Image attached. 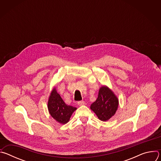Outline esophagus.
Listing matches in <instances>:
<instances>
[{"label":"esophagus","mask_w":161,"mask_h":161,"mask_svg":"<svg viewBox=\"0 0 161 161\" xmlns=\"http://www.w3.org/2000/svg\"><path fill=\"white\" fill-rule=\"evenodd\" d=\"M78 106H83V105H84L85 104V101H78Z\"/></svg>","instance_id":"esophagus-1"}]
</instances>
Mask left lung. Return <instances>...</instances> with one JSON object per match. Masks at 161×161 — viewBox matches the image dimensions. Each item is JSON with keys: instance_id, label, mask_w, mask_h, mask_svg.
Returning a JSON list of instances; mask_svg holds the SVG:
<instances>
[{"instance_id": "obj_1", "label": "left lung", "mask_w": 161, "mask_h": 161, "mask_svg": "<svg viewBox=\"0 0 161 161\" xmlns=\"http://www.w3.org/2000/svg\"><path fill=\"white\" fill-rule=\"evenodd\" d=\"M119 99L106 85H103L99 90L97 99L90 106L98 117L103 122L108 121L114 115L119 107Z\"/></svg>"}]
</instances>
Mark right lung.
<instances>
[{"label": "right lung", "mask_w": 161, "mask_h": 161, "mask_svg": "<svg viewBox=\"0 0 161 161\" xmlns=\"http://www.w3.org/2000/svg\"><path fill=\"white\" fill-rule=\"evenodd\" d=\"M48 109L53 119L60 124H65L70 120L76 108L67 105L54 86L48 101Z\"/></svg>", "instance_id": "right-lung-1"}]
</instances>
